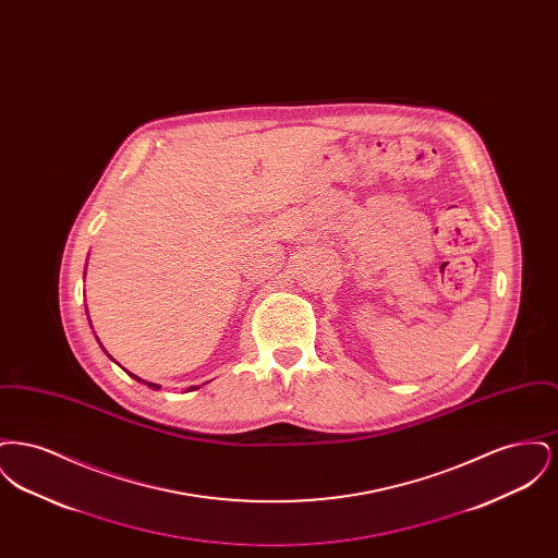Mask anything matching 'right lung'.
<instances>
[{"mask_svg":"<svg viewBox=\"0 0 558 558\" xmlns=\"http://www.w3.org/2000/svg\"><path fill=\"white\" fill-rule=\"evenodd\" d=\"M133 376V374H132ZM133 378H135V380H140V383H142V378H137V376H133ZM146 385H148V387H150V389H159V387H157V385H155V383H146ZM190 389H194V387H190Z\"/></svg>","mask_w":558,"mask_h":558,"instance_id":"right-lung-1","label":"right lung"}]
</instances>
